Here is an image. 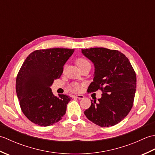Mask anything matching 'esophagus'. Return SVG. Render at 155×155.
I'll list each match as a JSON object with an SVG mask.
<instances>
[{
	"label": "esophagus",
	"instance_id": "obj_1",
	"mask_svg": "<svg viewBox=\"0 0 155 155\" xmlns=\"http://www.w3.org/2000/svg\"><path fill=\"white\" fill-rule=\"evenodd\" d=\"M72 97H75V98H78V99H83V98H84V96L83 95H76V96H72Z\"/></svg>",
	"mask_w": 155,
	"mask_h": 155
}]
</instances>
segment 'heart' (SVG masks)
<instances>
[{
  "label": "heart",
  "mask_w": 155,
  "mask_h": 155,
  "mask_svg": "<svg viewBox=\"0 0 155 155\" xmlns=\"http://www.w3.org/2000/svg\"><path fill=\"white\" fill-rule=\"evenodd\" d=\"M76 63H77L78 67H81V66H83V65H84L85 64H87V63H90V62H88V61L87 60L86 58H79L77 59V61H76ZM70 89L72 92H74V93H78V92H79L81 91V87L79 84H78L77 83H73L71 85Z\"/></svg>",
  "instance_id": "b5f03b06"
}]
</instances>
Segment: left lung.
Segmentation results:
<instances>
[{
  "mask_svg": "<svg viewBox=\"0 0 155 155\" xmlns=\"http://www.w3.org/2000/svg\"><path fill=\"white\" fill-rule=\"evenodd\" d=\"M82 53L93 62L95 68L88 93L98 89L103 92L98 102L92 100L84 113L101 127L114 126L127 116L133 106L135 72L128 58L118 51L97 47L82 49Z\"/></svg>",
  "mask_w": 155,
  "mask_h": 155,
  "instance_id": "8db88e82",
  "label": "left lung"
}]
</instances>
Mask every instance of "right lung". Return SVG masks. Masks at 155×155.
<instances>
[{
    "instance_id": "1",
    "label": "right lung",
    "mask_w": 155,
    "mask_h": 155,
    "mask_svg": "<svg viewBox=\"0 0 155 155\" xmlns=\"http://www.w3.org/2000/svg\"><path fill=\"white\" fill-rule=\"evenodd\" d=\"M74 49L54 48L32 52L23 62L16 80V92L26 117L48 127L62 119L71 97L54 96L50 87L60 78L63 66Z\"/></svg>"
}]
</instances>
